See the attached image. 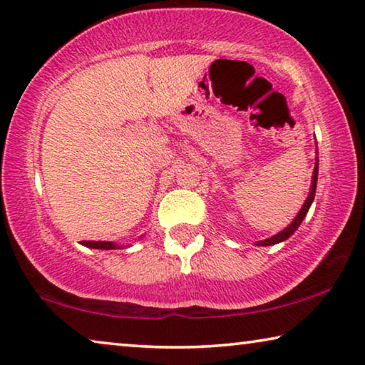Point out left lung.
I'll use <instances>...</instances> for the list:
<instances>
[{
    "instance_id": "left-lung-1",
    "label": "left lung",
    "mask_w": 365,
    "mask_h": 365,
    "mask_svg": "<svg viewBox=\"0 0 365 365\" xmlns=\"http://www.w3.org/2000/svg\"><path fill=\"white\" fill-rule=\"evenodd\" d=\"M317 154H318V149H317ZM317 180H318V155L315 158V169H314V173H312V185H310V193L307 196V200H305V203L302 205V207H300V211L297 212V216L292 219V222L287 225L286 229H282L281 232H277L276 235L269 237V239H264V240H259L257 242L255 245H259V247H268V245H276L279 244V242H284L287 240L289 237H291L296 230L299 229V225L302 224V221L305 219V216H307V212L310 210L312 203H314V198H315V190H317Z\"/></svg>"
}]
</instances>
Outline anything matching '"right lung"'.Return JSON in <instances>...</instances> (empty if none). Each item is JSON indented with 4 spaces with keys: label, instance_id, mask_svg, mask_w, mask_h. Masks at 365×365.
<instances>
[{
    "label": "right lung",
    "instance_id": "obj_1",
    "mask_svg": "<svg viewBox=\"0 0 365 365\" xmlns=\"http://www.w3.org/2000/svg\"><path fill=\"white\" fill-rule=\"evenodd\" d=\"M81 245L88 248H96V250H117V248H121V245L115 244V242H96V240H83L81 242Z\"/></svg>",
    "mask_w": 365,
    "mask_h": 365
}]
</instances>
